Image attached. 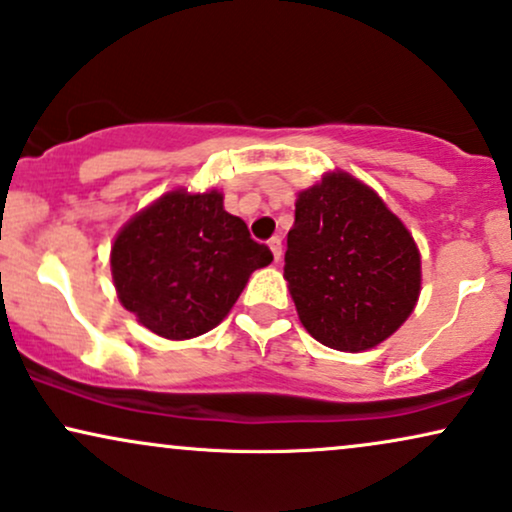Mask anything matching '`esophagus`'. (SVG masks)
I'll return each instance as SVG.
<instances>
[{"instance_id": "1", "label": "esophagus", "mask_w": 512, "mask_h": 512, "mask_svg": "<svg viewBox=\"0 0 512 512\" xmlns=\"http://www.w3.org/2000/svg\"><path fill=\"white\" fill-rule=\"evenodd\" d=\"M268 246H270V251H273L275 261H280V258H282V239L280 237H270Z\"/></svg>"}]
</instances>
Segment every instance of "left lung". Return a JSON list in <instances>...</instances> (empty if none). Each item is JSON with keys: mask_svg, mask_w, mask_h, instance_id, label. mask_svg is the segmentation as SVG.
Instances as JSON below:
<instances>
[{"mask_svg": "<svg viewBox=\"0 0 512 512\" xmlns=\"http://www.w3.org/2000/svg\"><path fill=\"white\" fill-rule=\"evenodd\" d=\"M285 280L301 325L337 351L382 344L420 296V251L375 189L344 170L296 197Z\"/></svg>", "mask_w": 512, "mask_h": 512, "instance_id": "1", "label": "left lung"}]
</instances>
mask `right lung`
Wrapping results in <instances>:
<instances>
[{"label": "right lung", "mask_w": 512, "mask_h": 512, "mask_svg": "<svg viewBox=\"0 0 512 512\" xmlns=\"http://www.w3.org/2000/svg\"><path fill=\"white\" fill-rule=\"evenodd\" d=\"M273 254L251 239L223 194H163L123 225L111 246V275L125 311L159 337L192 339L230 313L249 275Z\"/></svg>", "instance_id": "obj_1"}]
</instances>
